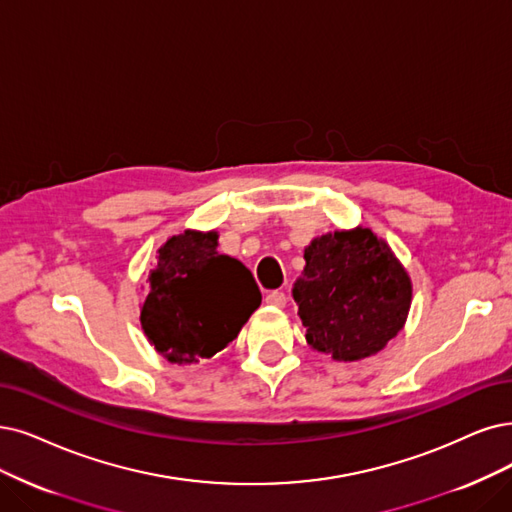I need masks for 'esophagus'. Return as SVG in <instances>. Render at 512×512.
<instances>
[{"label": "esophagus", "mask_w": 512, "mask_h": 512, "mask_svg": "<svg viewBox=\"0 0 512 512\" xmlns=\"http://www.w3.org/2000/svg\"><path fill=\"white\" fill-rule=\"evenodd\" d=\"M266 304L276 306V308H285L287 306V295L282 293V291H270L266 295Z\"/></svg>", "instance_id": "1"}]
</instances>
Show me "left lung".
<instances>
[{
	"instance_id": "8db88e82",
	"label": "left lung",
	"mask_w": 512,
	"mask_h": 512,
	"mask_svg": "<svg viewBox=\"0 0 512 512\" xmlns=\"http://www.w3.org/2000/svg\"><path fill=\"white\" fill-rule=\"evenodd\" d=\"M293 287L308 344L335 361L373 356L399 333L411 280L390 246L369 227L314 238Z\"/></svg>"
}]
</instances>
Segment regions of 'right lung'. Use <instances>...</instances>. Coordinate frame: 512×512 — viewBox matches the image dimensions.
Instances as JSON below:
<instances>
[{
  "mask_svg": "<svg viewBox=\"0 0 512 512\" xmlns=\"http://www.w3.org/2000/svg\"><path fill=\"white\" fill-rule=\"evenodd\" d=\"M217 232L168 238L147 276L141 327L168 363L192 365L234 342L261 304L249 268L217 251Z\"/></svg>",
  "mask_w": 512,
  "mask_h": 512,
  "instance_id": "add662e5",
  "label": "right lung"
}]
</instances>
